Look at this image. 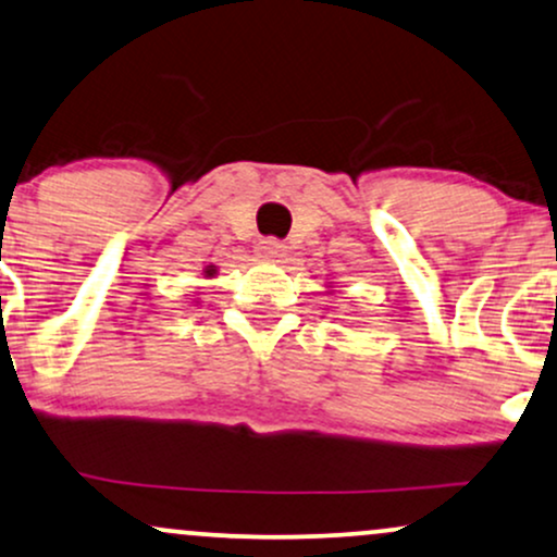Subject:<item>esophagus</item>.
Masks as SVG:
<instances>
[{
  "label": "esophagus",
  "mask_w": 557,
  "mask_h": 557,
  "mask_svg": "<svg viewBox=\"0 0 557 557\" xmlns=\"http://www.w3.org/2000/svg\"><path fill=\"white\" fill-rule=\"evenodd\" d=\"M259 257L261 259H272V261H280L285 257V244L283 240H277V238H264V240H259Z\"/></svg>",
  "instance_id": "1"
}]
</instances>
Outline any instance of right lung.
<instances>
[{
  "mask_svg": "<svg viewBox=\"0 0 557 557\" xmlns=\"http://www.w3.org/2000/svg\"><path fill=\"white\" fill-rule=\"evenodd\" d=\"M212 272H214V270H207V274H210V277H212Z\"/></svg>",
  "mask_w": 557,
  "mask_h": 557,
  "instance_id": "obj_1",
  "label": "right lung"
}]
</instances>
